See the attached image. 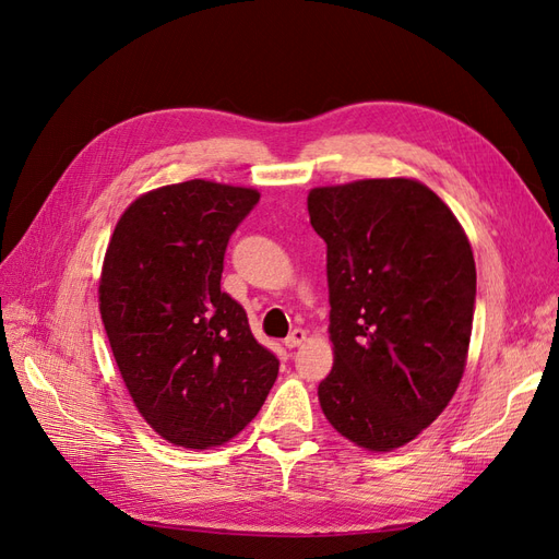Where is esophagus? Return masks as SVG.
<instances>
[{
  "instance_id": "1",
  "label": "esophagus",
  "mask_w": 559,
  "mask_h": 559,
  "mask_svg": "<svg viewBox=\"0 0 559 559\" xmlns=\"http://www.w3.org/2000/svg\"><path fill=\"white\" fill-rule=\"evenodd\" d=\"M302 343H306V331H302V329H294L289 335H286V341H284V345L289 347V349H294V347H298Z\"/></svg>"
}]
</instances>
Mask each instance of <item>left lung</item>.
I'll return each instance as SVG.
<instances>
[{"label": "left lung", "instance_id": "obj_1", "mask_svg": "<svg viewBox=\"0 0 559 559\" xmlns=\"http://www.w3.org/2000/svg\"><path fill=\"white\" fill-rule=\"evenodd\" d=\"M326 242L333 368L319 403L337 433L386 452L445 411L464 376L476 261L445 202L415 179L308 195Z\"/></svg>", "mask_w": 559, "mask_h": 559}]
</instances>
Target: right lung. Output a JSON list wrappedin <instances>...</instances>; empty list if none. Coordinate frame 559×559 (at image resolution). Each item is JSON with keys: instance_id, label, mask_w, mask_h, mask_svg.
<instances>
[{"instance_id": "1", "label": "right lung", "mask_w": 559, "mask_h": 559, "mask_svg": "<svg viewBox=\"0 0 559 559\" xmlns=\"http://www.w3.org/2000/svg\"><path fill=\"white\" fill-rule=\"evenodd\" d=\"M259 191L191 179L138 198L118 218L99 312L128 392L175 445H224L257 417L280 361L222 292L230 235Z\"/></svg>"}]
</instances>
